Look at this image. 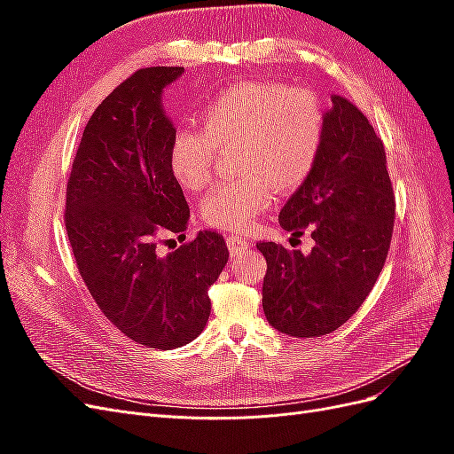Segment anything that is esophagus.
<instances>
[{
    "label": "esophagus",
    "mask_w": 454,
    "mask_h": 454,
    "mask_svg": "<svg viewBox=\"0 0 454 454\" xmlns=\"http://www.w3.org/2000/svg\"><path fill=\"white\" fill-rule=\"evenodd\" d=\"M227 246H229L231 254H240L244 250L252 248V242L242 235H231V237H227Z\"/></svg>",
    "instance_id": "1"
}]
</instances>
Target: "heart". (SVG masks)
Here are the masks:
<instances>
[{"instance_id": "1", "label": "heart", "mask_w": 454, "mask_h": 454, "mask_svg": "<svg viewBox=\"0 0 454 454\" xmlns=\"http://www.w3.org/2000/svg\"><path fill=\"white\" fill-rule=\"evenodd\" d=\"M199 125L172 136L170 172L182 187L199 191L212 180L217 149L235 147L232 170L240 176L214 187L200 215L212 229L246 231L272 204L274 191L292 193L312 174L325 109L309 90L242 81L202 106Z\"/></svg>"}]
</instances>
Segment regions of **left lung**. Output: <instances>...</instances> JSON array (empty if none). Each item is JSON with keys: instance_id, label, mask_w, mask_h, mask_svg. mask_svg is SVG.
I'll list each match as a JSON object with an SVG mask.
<instances>
[{"instance_id": "left-lung-1", "label": "left lung", "mask_w": 454, "mask_h": 454, "mask_svg": "<svg viewBox=\"0 0 454 454\" xmlns=\"http://www.w3.org/2000/svg\"><path fill=\"white\" fill-rule=\"evenodd\" d=\"M332 104L316 167L278 215L294 235L309 227L314 248L305 255L257 244L267 259L265 316L290 337H322L345 324L373 290L392 240L384 145L352 102L333 94Z\"/></svg>"}]
</instances>
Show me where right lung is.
Listing matches in <instances>:
<instances>
[{
    "instance_id": "obj_1",
    "label": "right lung",
    "mask_w": 454,
    "mask_h": 454,
    "mask_svg": "<svg viewBox=\"0 0 454 454\" xmlns=\"http://www.w3.org/2000/svg\"><path fill=\"white\" fill-rule=\"evenodd\" d=\"M184 67H144L89 119L66 189L64 223L77 269L106 318L132 340L170 350L208 322V287L227 265L222 235L162 254L164 235H184L189 206L170 172L176 134L162 90Z\"/></svg>"
}]
</instances>
